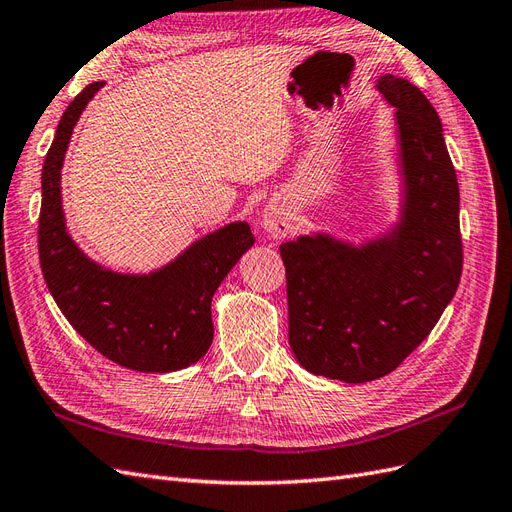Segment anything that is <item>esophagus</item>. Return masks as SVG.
<instances>
[{
    "instance_id": "34e87169",
    "label": "esophagus",
    "mask_w": 512,
    "mask_h": 512,
    "mask_svg": "<svg viewBox=\"0 0 512 512\" xmlns=\"http://www.w3.org/2000/svg\"><path fill=\"white\" fill-rule=\"evenodd\" d=\"M262 228L267 230L269 237L282 239L295 228V215L290 211L286 200H271L265 211H262Z\"/></svg>"
}]
</instances>
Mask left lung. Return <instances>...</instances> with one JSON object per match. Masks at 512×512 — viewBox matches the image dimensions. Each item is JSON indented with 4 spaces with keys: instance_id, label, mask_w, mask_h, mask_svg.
I'll return each instance as SVG.
<instances>
[{
    "instance_id": "1",
    "label": "left lung",
    "mask_w": 512,
    "mask_h": 512,
    "mask_svg": "<svg viewBox=\"0 0 512 512\" xmlns=\"http://www.w3.org/2000/svg\"><path fill=\"white\" fill-rule=\"evenodd\" d=\"M377 88L396 107L398 224L362 245L323 232L280 245L290 349L312 375L344 383L398 368L431 334L463 269L459 183L435 107L403 77L383 75Z\"/></svg>"
}]
</instances>
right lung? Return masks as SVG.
Masks as SVG:
<instances>
[{
	"mask_svg": "<svg viewBox=\"0 0 512 512\" xmlns=\"http://www.w3.org/2000/svg\"><path fill=\"white\" fill-rule=\"evenodd\" d=\"M103 86L94 81L66 107L45 157L40 269L68 323L101 355L137 372L181 370L209 351L213 295L254 245V234L245 222L228 224L144 275L105 269L81 252L66 230L60 178L75 124Z\"/></svg>",
	"mask_w": 512,
	"mask_h": 512,
	"instance_id": "1",
	"label": "right lung"
}]
</instances>
